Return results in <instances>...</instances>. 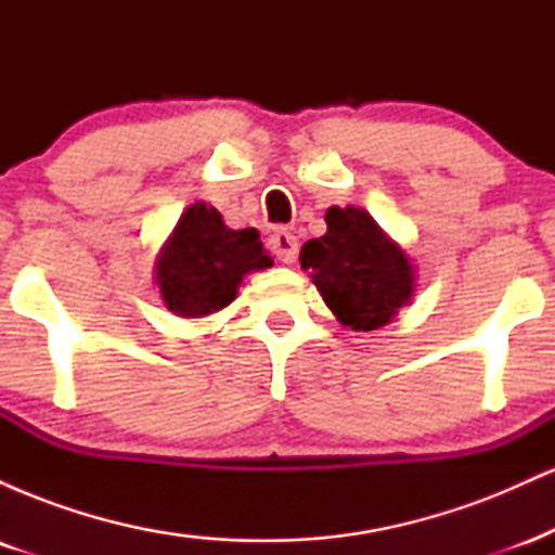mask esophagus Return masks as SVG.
<instances>
[{
    "label": "esophagus",
    "instance_id": "obj_1",
    "mask_svg": "<svg viewBox=\"0 0 555 555\" xmlns=\"http://www.w3.org/2000/svg\"><path fill=\"white\" fill-rule=\"evenodd\" d=\"M269 245H271L273 256L282 260V263H295V260H297L299 242H297L295 234L289 232V229H276V232L271 234Z\"/></svg>",
    "mask_w": 555,
    "mask_h": 555
}]
</instances>
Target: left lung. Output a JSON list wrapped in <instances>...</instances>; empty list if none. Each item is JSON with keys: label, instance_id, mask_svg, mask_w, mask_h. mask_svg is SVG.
Returning <instances> with one entry per match:
<instances>
[{"label": "left lung", "instance_id": "1", "mask_svg": "<svg viewBox=\"0 0 555 555\" xmlns=\"http://www.w3.org/2000/svg\"><path fill=\"white\" fill-rule=\"evenodd\" d=\"M328 232L308 240L299 263L310 271L323 302L352 331L386 326L410 302L415 276L404 250L362 208H328Z\"/></svg>", "mask_w": 555, "mask_h": 555}]
</instances>
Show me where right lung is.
Returning a JSON list of instances; mask_svg holds the SVG:
<instances>
[{
    "mask_svg": "<svg viewBox=\"0 0 555 555\" xmlns=\"http://www.w3.org/2000/svg\"><path fill=\"white\" fill-rule=\"evenodd\" d=\"M271 263L256 229L234 232L214 206L195 203L158 256L156 279L171 313L201 318L227 308L247 271Z\"/></svg>",
    "mask_w": 555,
    "mask_h": 555,
    "instance_id": "add662e5",
    "label": "right lung"
}]
</instances>
